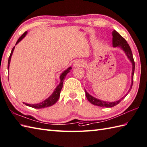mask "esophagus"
<instances>
[{
	"mask_svg": "<svg viewBox=\"0 0 147 147\" xmlns=\"http://www.w3.org/2000/svg\"><path fill=\"white\" fill-rule=\"evenodd\" d=\"M84 65V63L82 61H77L74 63V66H83Z\"/></svg>",
	"mask_w": 147,
	"mask_h": 147,
	"instance_id": "obj_1",
	"label": "esophagus"
}]
</instances>
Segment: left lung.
Listing matches in <instances>:
<instances>
[{"instance_id":"left-lung-1","label":"left lung","mask_w":147,"mask_h":147,"mask_svg":"<svg viewBox=\"0 0 147 147\" xmlns=\"http://www.w3.org/2000/svg\"><path fill=\"white\" fill-rule=\"evenodd\" d=\"M112 35H113V47H120L122 49H123L125 53L128 56V59L130 60V61L133 64V69H132V73H131V85L128 92V93L131 89L133 83H134V71H135V67L134 59V57H133V54H132L130 47H129V44L127 42V40H126L120 34L116 31V30H113V31ZM85 93H86V96L88 99V100L89 101L91 104L96 106H98V107H107V108H110L117 105L121 101L123 100L126 96H125L124 97H123L118 101L110 103V102H106V101H101V100H98V99L93 97L92 96H91L89 93H87L86 90H85Z\"/></svg>"}]
</instances>
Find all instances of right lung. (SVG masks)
<instances>
[{"label":"right lung","instance_id":"add662e5","mask_svg":"<svg viewBox=\"0 0 147 147\" xmlns=\"http://www.w3.org/2000/svg\"><path fill=\"white\" fill-rule=\"evenodd\" d=\"M26 34H27V32H25L21 36L19 37V39L18 40V41H17V42H16V44H18L19 42H20V40H21L24 38V37H25V36L26 35ZM14 47H13V48H12V51H11V54H10V56L9 57L8 66H7L8 69H9V67L10 61H11V56H12V54L13 49H14ZM71 69V67H69L67 69H66V71H64V72L61 74V76H60L61 81H60L59 84L57 86V88H56L55 90H54V91L53 92V93L51 94L48 98H47L46 100L43 101L42 102H41V103H38V104H36V105H30V104H27V103H24L26 105L28 106V107H32V108H36V109L44 108H46V107H51V106L53 105L54 103H56V102H57V101L58 100V99H59V96H60L61 90V89H62L63 85V81L64 80V78H65L66 74L69 72V70Z\"/></svg>","mask_w":147,"mask_h":147}]
</instances>
